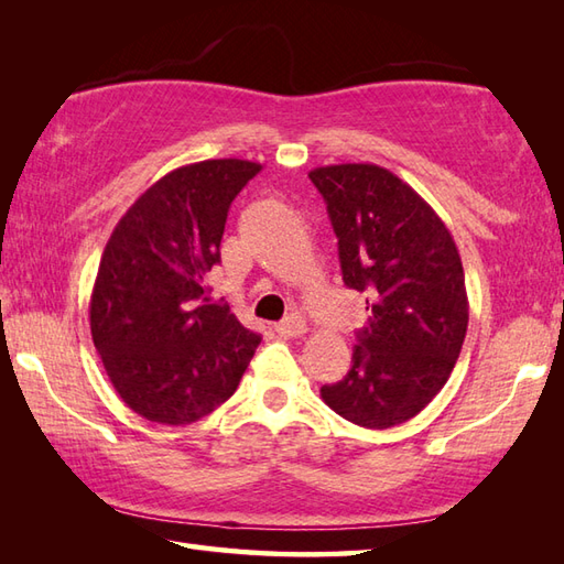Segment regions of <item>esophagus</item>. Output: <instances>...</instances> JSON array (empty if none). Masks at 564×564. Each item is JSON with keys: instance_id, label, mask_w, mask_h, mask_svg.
I'll return each instance as SVG.
<instances>
[{"instance_id": "esophagus-1", "label": "esophagus", "mask_w": 564, "mask_h": 564, "mask_svg": "<svg viewBox=\"0 0 564 564\" xmlns=\"http://www.w3.org/2000/svg\"><path fill=\"white\" fill-rule=\"evenodd\" d=\"M273 329H275V334H279V337L293 339V337H303V334L307 332V325H305V319L301 315H291V317H285L283 322H279V325H275Z\"/></svg>"}]
</instances>
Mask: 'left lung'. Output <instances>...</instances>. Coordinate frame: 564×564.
<instances>
[{
  "label": "left lung",
  "mask_w": 564,
  "mask_h": 564,
  "mask_svg": "<svg viewBox=\"0 0 564 564\" xmlns=\"http://www.w3.org/2000/svg\"><path fill=\"white\" fill-rule=\"evenodd\" d=\"M310 178L339 239L344 283L368 295L349 373L319 394L351 424H404L446 386L463 349L458 247L436 210L378 164L317 166Z\"/></svg>",
  "instance_id": "1"
}]
</instances>
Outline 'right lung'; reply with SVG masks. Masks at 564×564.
<instances>
[{"mask_svg":"<svg viewBox=\"0 0 564 564\" xmlns=\"http://www.w3.org/2000/svg\"><path fill=\"white\" fill-rule=\"evenodd\" d=\"M261 164L178 166L142 194L106 242L89 303L106 376L135 414L182 426L232 398L259 334L213 303L227 210Z\"/></svg>","mask_w":564,"mask_h":564,"instance_id":"add662e5","label":"right lung"}]
</instances>
